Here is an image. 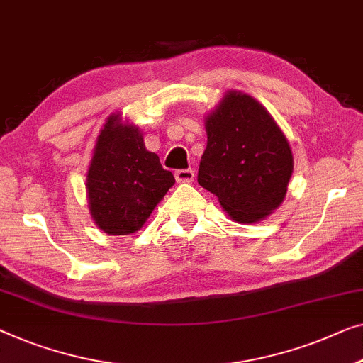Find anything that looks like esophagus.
<instances>
[{
  "label": "esophagus",
  "mask_w": 363,
  "mask_h": 363,
  "mask_svg": "<svg viewBox=\"0 0 363 363\" xmlns=\"http://www.w3.org/2000/svg\"><path fill=\"white\" fill-rule=\"evenodd\" d=\"M175 178L178 183H190L194 180V172L191 169H185V170H177L175 172Z\"/></svg>",
  "instance_id": "1"
}]
</instances>
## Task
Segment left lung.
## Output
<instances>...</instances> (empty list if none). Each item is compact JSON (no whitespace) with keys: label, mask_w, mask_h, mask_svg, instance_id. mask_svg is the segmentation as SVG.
<instances>
[{"label":"left lung","mask_w":363,"mask_h":363,"mask_svg":"<svg viewBox=\"0 0 363 363\" xmlns=\"http://www.w3.org/2000/svg\"><path fill=\"white\" fill-rule=\"evenodd\" d=\"M206 133L199 185L238 223L269 216L285 199L293 173L290 144L269 111L249 94L229 91L206 118Z\"/></svg>","instance_id":"left-lung-1"}]
</instances>
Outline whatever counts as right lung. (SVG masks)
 <instances>
[{
  "mask_svg": "<svg viewBox=\"0 0 363 363\" xmlns=\"http://www.w3.org/2000/svg\"><path fill=\"white\" fill-rule=\"evenodd\" d=\"M175 183L159 155L144 145L138 128L111 116L98 135L86 178L90 211L106 234L125 235L143 228L157 203Z\"/></svg>",
  "mask_w": 363,
  "mask_h": 363,
  "instance_id": "1",
  "label": "right lung"
}]
</instances>
